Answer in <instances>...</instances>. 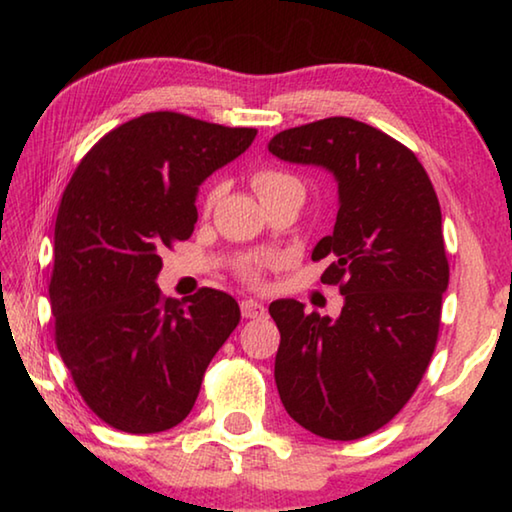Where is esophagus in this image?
I'll list each match as a JSON object with an SVG mask.
<instances>
[{
  "label": "esophagus",
  "mask_w": 512,
  "mask_h": 512,
  "mask_svg": "<svg viewBox=\"0 0 512 512\" xmlns=\"http://www.w3.org/2000/svg\"><path fill=\"white\" fill-rule=\"evenodd\" d=\"M241 314L246 318H262L266 316V307L257 300H241Z\"/></svg>",
  "instance_id": "obj_1"
}]
</instances>
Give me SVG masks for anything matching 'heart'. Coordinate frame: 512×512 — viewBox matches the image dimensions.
<instances>
[{
	"label": "heart",
	"mask_w": 512,
	"mask_h": 512,
	"mask_svg": "<svg viewBox=\"0 0 512 512\" xmlns=\"http://www.w3.org/2000/svg\"><path fill=\"white\" fill-rule=\"evenodd\" d=\"M250 183H253L255 192L259 196V201H271L275 196H282L287 192H302V183L300 180L293 176L289 171H282V169H275V167H264V169H257L253 173V178H250ZM221 196V187L214 185L210 192L205 196V207L210 210V207L219 201ZM271 262V259H262V257H244L241 262L237 264V273L244 277L246 282H257L259 280V273H262V266Z\"/></svg>",
	"instance_id": "obj_1"
}]
</instances>
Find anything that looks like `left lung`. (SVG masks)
<instances>
[{
    "label": "left lung",
    "instance_id": "obj_1",
    "mask_svg": "<svg viewBox=\"0 0 512 512\" xmlns=\"http://www.w3.org/2000/svg\"><path fill=\"white\" fill-rule=\"evenodd\" d=\"M268 151L334 173L339 214L311 259H332L320 282L345 298L334 320L271 302L277 393L300 427L357 440L402 411L436 350L449 284L438 196L411 149L350 117L289 128Z\"/></svg>",
    "mask_w": 512,
    "mask_h": 512
}]
</instances>
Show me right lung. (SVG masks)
<instances>
[{
  "instance_id": "right-lung-1",
  "label": "right lung",
  "mask_w": 512,
  "mask_h": 512,
  "mask_svg": "<svg viewBox=\"0 0 512 512\" xmlns=\"http://www.w3.org/2000/svg\"><path fill=\"white\" fill-rule=\"evenodd\" d=\"M180 112H146L103 135L56 216L49 282L56 348L85 404L126 433L183 422L207 366L239 325L237 300L201 289L164 298L160 253L192 237L207 176L253 144Z\"/></svg>"
}]
</instances>
